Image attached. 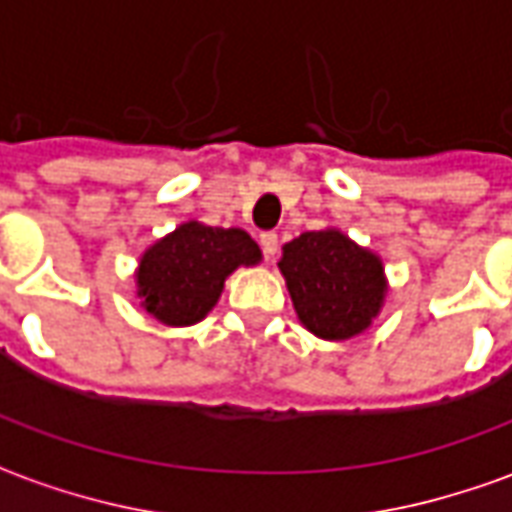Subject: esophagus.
<instances>
[{
  "mask_svg": "<svg viewBox=\"0 0 512 512\" xmlns=\"http://www.w3.org/2000/svg\"><path fill=\"white\" fill-rule=\"evenodd\" d=\"M260 249H263V255L266 260H274L279 252V235L277 233H263L260 235Z\"/></svg>",
  "mask_w": 512,
  "mask_h": 512,
  "instance_id": "esophagus-1",
  "label": "esophagus"
}]
</instances>
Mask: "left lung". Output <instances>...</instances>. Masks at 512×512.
Masks as SVG:
<instances>
[{"instance_id":"8db88e82","label":"left lung","mask_w":512,"mask_h":512,"mask_svg":"<svg viewBox=\"0 0 512 512\" xmlns=\"http://www.w3.org/2000/svg\"><path fill=\"white\" fill-rule=\"evenodd\" d=\"M279 271L299 321L321 340H351L376 321L386 296L381 257L340 230H312L282 246Z\"/></svg>"}]
</instances>
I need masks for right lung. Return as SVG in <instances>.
<instances>
[{"label": "right lung", "mask_w": 512, "mask_h": 512, "mask_svg": "<svg viewBox=\"0 0 512 512\" xmlns=\"http://www.w3.org/2000/svg\"><path fill=\"white\" fill-rule=\"evenodd\" d=\"M260 246L238 227L186 222L147 249L136 268V296L156 321L191 326L222 296L238 266L260 263Z\"/></svg>", "instance_id": "add662e5"}]
</instances>
